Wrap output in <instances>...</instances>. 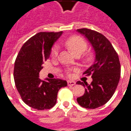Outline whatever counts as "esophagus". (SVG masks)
I'll list each match as a JSON object with an SVG mask.
<instances>
[{
    "label": "esophagus",
    "instance_id": "1",
    "mask_svg": "<svg viewBox=\"0 0 131 131\" xmlns=\"http://www.w3.org/2000/svg\"><path fill=\"white\" fill-rule=\"evenodd\" d=\"M67 84H68L69 86H73L76 84V82L74 81H67Z\"/></svg>",
    "mask_w": 131,
    "mask_h": 131
}]
</instances>
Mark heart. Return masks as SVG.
Segmentation results:
<instances>
[{
  "mask_svg": "<svg viewBox=\"0 0 131 131\" xmlns=\"http://www.w3.org/2000/svg\"><path fill=\"white\" fill-rule=\"evenodd\" d=\"M66 46L69 49V50L75 55L77 54H81L87 48V43L85 40L78 36H73L68 38L65 40ZM58 54V47L54 46L51 52V55L52 57H56ZM93 54L91 52H89L87 54L86 59L87 60H91Z\"/></svg>",
  "mask_w": 131,
  "mask_h": 131,
  "instance_id": "obj_1",
  "label": "heart"
}]
</instances>
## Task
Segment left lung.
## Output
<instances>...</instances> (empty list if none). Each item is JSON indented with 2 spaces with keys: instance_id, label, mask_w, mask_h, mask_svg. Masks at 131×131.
Returning a JSON list of instances; mask_svg holds the SVG:
<instances>
[{
  "instance_id": "1",
  "label": "left lung",
  "mask_w": 131,
  "mask_h": 131,
  "mask_svg": "<svg viewBox=\"0 0 131 131\" xmlns=\"http://www.w3.org/2000/svg\"><path fill=\"white\" fill-rule=\"evenodd\" d=\"M77 31L92 45L95 59L83 73L85 76H91L93 81L91 84L85 81L77 83L85 88V93L77 100L81 107L95 109L106 104L114 93L121 76L120 62L112 43L104 35L85 28L77 29Z\"/></svg>"
}]
</instances>
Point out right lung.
<instances>
[{
    "instance_id": "1",
    "label": "right lung",
    "mask_w": 131,
    "mask_h": 131,
    "mask_svg": "<svg viewBox=\"0 0 131 131\" xmlns=\"http://www.w3.org/2000/svg\"><path fill=\"white\" fill-rule=\"evenodd\" d=\"M62 34L60 32H39L22 46L16 58L14 79L16 88L25 104L38 110H48L57 102L60 88L67 85L64 80H40L39 72L48 60L54 43Z\"/></svg>"
}]
</instances>
